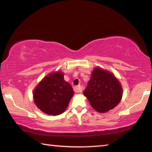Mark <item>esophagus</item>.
<instances>
[{"mask_svg": "<svg viewBox=\"0 0 152 152\" xmlns=\"http://www.w3.org/2000/svg\"><path fill=\"white\" fill-rule=\"evenodd\" d=\"M74 90L76 93H80V92L82 91V87L80 86H75L74 88Z\"/></svg>", "mask_w": 152, "mask_h": 152, "instance_id": "1", "label": "esophagus"}]
</instances>
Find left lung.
I'll list each match as a JSON object with an SVG mask.
<instances>
[{"label":"left lung","instance_id":"obj_1","mask_svg":"<svg viewBox=\"0 0 152 152\" xmlns=\"http://www.w3.org/2000/svg\"><path fill=\"white\" fill-rule=\"evenodd\" d=\"M123 88L114 74L99 66L92 71L84 91L91 106L99 113L114 109L123 97Z\"/></svg>","mask_w":152,"mask_h":152}]
</instances>
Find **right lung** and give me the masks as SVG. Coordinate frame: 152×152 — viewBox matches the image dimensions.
I'll list each match as a JSON object with an SVG mask.
<instances>
[{
  "label": "right lung",
  "instance_id": "obj_1",
  "mask_svg": "<svg viewBox=\"0 0 152 152\" xmlns=\"http://www.w3.org/2000/svg\"><path fill=\"white\" fill-rule=\"evenodd\" d=\"M74 94L72 86L64 79L63 72L58 70L41 80L33 91V98L41 111L55 116L64 112Z\"/></svg>",
  "mask_w": 152,
  "mask_h": 152
}]
</instances>
